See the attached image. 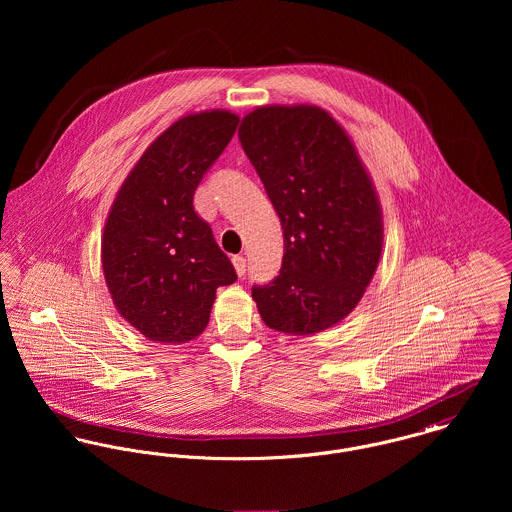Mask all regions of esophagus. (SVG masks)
I'll return each mask as SVG.
<instances>
[{"mask_svg":"<svg viewBox=\"0 0 512 512\" xmlns=\"http://www.w3.org/2000/svg\"><path fill=\"white\" fill-rule=\"evenodd\" d=\"M232 264H234L236 274L242 278L244 272H246V258H244V256H234V258H232Z\"/></svg>","mask_w":512,"mask_h":512,"instance_id":"34e87169","label":"esophagus"}]
</instances>
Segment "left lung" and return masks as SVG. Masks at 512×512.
<instances>
[{
  "mask_svg": "<svg viewBox=\"0 0 512 512\" xmlns=\"http://www.w3.org/2000/svg\"><path fill=\"white\" fill-rule=\"evenodd\" d=\"M238 138L284 228L280 276L252 288L260 317L280 333H321L359 305L378 268L376 187L347 130L319 106H258Z\"/></svg>",
  "mask_w": 512,
  "mask_h": 512,
  "instance_id": "1",
  "label": "left lung"
}]
</instances>
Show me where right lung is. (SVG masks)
Instances as JSON below:
<instances>
[{"instance_id": "add662e5", "label": "right lung", "mask_w": 512, "mask_h": 512, "mask_svg": "<svg viewBox=\"0 0 512 512\" xmlns=\"http://www.w3.org/2000/svg\"><path fill=\"white\" fill-rule=\"evenodd\" d=\"M238 120L230 110L175 120L132 167L106 217V288L118 313L153 343L197 339L217 290L236 282L211 226L193 209V195Z\"/></svg>"}]
</instances>
